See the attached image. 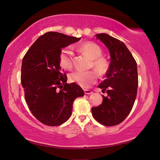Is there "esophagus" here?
<instances>
[{
    "mask_svg": "<svg viewBox=\"0 0 160 160\" xmlns=\"http://www.w3.org/2000/svg\"><path fill=\"white\" fill-rule=\"evenodd\" d=\"M84 93L85 94H91L93 92H92V91H91V90H89V89H84Z\"/></svg>",
    "mask_w": 160,
    "mask_h": 160,
    "instance_id": "34e87169",
    "label": "esophagus"
}]
</instances>
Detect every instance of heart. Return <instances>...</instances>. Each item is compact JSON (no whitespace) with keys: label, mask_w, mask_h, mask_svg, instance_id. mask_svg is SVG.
I'll use <instances>...</instances> for the list:
<instances>
[{"label":"heart","mask_w":160,"mask_h":160,"mask_svg":"<svg viewBox=\"0 0 160 160\" xmlns=\"http://www.w3.org/2000/svg\"><path fill=\"white\" fill-rule=\"evenodd\" d=\"M81 52L87 54L91 60V67H93L100 75L107 73L108 69V60L102 57V50L97 44L92 42L83 43L79 47ZM60 64L63 69L70 70L73 68V52L69 49H63L60 55ZM69 81L75 82L82 87H89L97 81L98 75L95 71L77 70L69 75Z\"/></svg>","instance_id":"b5f03b06"}]
</instances>
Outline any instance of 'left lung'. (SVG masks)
Here are the masks:
<instances>
[{"label": "left lung", "mask_w": 160, "mask_h": 160, "mask_svg": "<svg viewBox=\"0 0 160 160\" xmlns=\"http://www.w3.org/2000/svg\"><path fill=\"white\" fill-rule=\"evenodd\" d=\"M110 52L111 63L105 79L98 87L106 91L102 104L92 107L93 118L101 124H120L130 113L136 98L138 75L136 61L120 40L107 33L96 34Z\"/></svg>", "instance_id": "left-lung-1"}]
</instances>
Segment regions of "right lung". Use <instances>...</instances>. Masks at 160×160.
<instances>
[{"instance_id":"1","label":"right lung","mask_w":160,"mask_h":160,"mask_svg":"<svg viewBox=\"0 0 160 160\" xmlns=\"http://www.w3.org/2000/svg\"><path fill=\"white\" fill-rule=\"evenodd\" d=\"M81 38L49 32L40 36L23 57L20 80L29 110L41 123L55 127L71 116L76 98L84 91L76 83L67 84L60 64L62 48Z\"/></svg>"}]
</instances>
